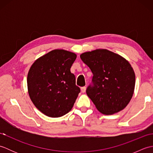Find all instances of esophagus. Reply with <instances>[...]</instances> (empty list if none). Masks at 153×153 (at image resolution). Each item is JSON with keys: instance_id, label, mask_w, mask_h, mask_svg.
<instances>
[{"instance_id": "obj_1", "label": "esophagus", "mask_w": 153, "mask_h": 153, "mask_svg": "<svg viewBox=\"0 0 153 153\" xmlns=\"http://www.w3.org/2000/svg\"><path fill=\"white\" fill-rule=\"evenodd\" d=\"M81 91H82V93H85L86 91V87H82V88H81Z\"/></svg>"}]
</instances>
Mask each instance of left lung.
<instances>
[{
    "mask_svg": "<svg viewBox=\"0 0 153 153\" xmlns=\"http://www.w3.org/2000/svg\"><path fill=\"white\" fill-rule=\"evenodd\" d=\"M93 74L86 93L104 114H113L128 105L134 92L135 76L124 58L106 49H97L80 55Z\"/></svg>",
    "mask_w": 153,
    "mask_h": 153,
    "instance_id": "obj_1",
    "label": "left lung"
}]
</instances>
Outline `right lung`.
Segmentation results:
<instances>
[{
    "label": "right lung",
    "mask_w": 153,
    "mask_h": 153,
    "mask_svg": "<svg viewBox=\"0 0 153 153\" xmlns=\"http://www.w3.org/2000/svg\"><path fill=\"white\" fill-rule=\"evenodd\" d=\"M76 54L53 50L32 64L27 74L28 93L36 108L45 115L58 118L69 112L80 93L70 68Z\"/></svg>",
    "instance_id": "obj_1"
}]
</instances>
